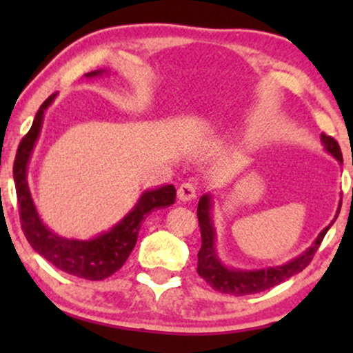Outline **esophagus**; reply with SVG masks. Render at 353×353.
I'll return each mask as SVG.
<instances>
[{
  "instance_id": "esophagus-1",
  "label": "esophagus",
  "mask_w": 353,
  "mask_h": 353,
  "mask_svg": "<svg viewBox=\"0 0 353 353\" xmlns=\"http://www.w3.org/2000/svg\"><path fill=\"white\" fill-rule=\"evenodd\" d=\"M196 194H197V188L192 184V182H182L179 189H177V197H179V201L182 202L192 201L194 197H196Z\"/></svg>"
}]
</instances>
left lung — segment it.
<instances>
[{"instance_id":"1","label":"left lung","mask_w":353,"mask_h":353,"mask_svg":"<svg viewBox=\"0 0 353 353\" xmlns=\"http://www.w3.org/2000/svg\"><path fill=\"white\" fill-rule=\"evenodd\" d=\"M320 141H322L325 151L342 164V151H340V145L337 141L327 134H320ZM340 204H342V201H340ZM210 210H212V197H210V194H204L199 199V204H197V219H199L202 237L201 250L199 254H197V274H199L212 289L219 290V292L232 295H249L262 292V290L272 289V287L279 285V283L285 281V279L302 272V270L310 264L312 257L317 252L320 242L325 237L327 230L330 229V225L334 224L335 219H337L335 217L334 221L319 234L317 239L314 241V244H312L309 249L303 250L299 257L292 259V261L285 262V264L282 265L267 267V269L242 270L234 269V267H228L221 259H219L216 250V228H214ZM339 212L340 205L337 210V216Z\"/></svg>"}]
</instances>
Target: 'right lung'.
<instances>
[{"instance_id":"right-lung-1","label":"right lung","mask_w":353,"mask_h":353,"mask_svg":"<svg viewBox=\"0 0 353 353\" xmlns=\"http://www.w3.org/2000/svg\"><path fill=\"white\" fill-rule=\"evenodd\" d=\"M106 70L91 71L84 74L86 78L106 74ZM58 92L51 94L36 112L33 125L19 143L18 152L13 165V177L16 184V196L19 204V219L21 229L28 242L41 257L51 262L56 269L63 272L88 279V281H103L119 270L128 261L129 254L134 249L141 225L152 210L169 208L176 201V188L172 184L161 185L156 189H148L141 194L139 201L125 216L112 225L108 232L86 239L61 237L48 228L39 217L38 210L31 197L28 185V164L43 128V119L46 109L51 106Z\"/></svg>"}]
</instances>
